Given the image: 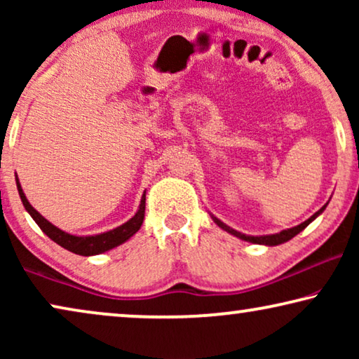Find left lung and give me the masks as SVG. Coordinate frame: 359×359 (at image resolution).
I'll list each match as a JSON object with an SVG mask.
<instances>
[{"label": "left lung", "mask_w": 359, "mask_h": 359, "mask_svg": "<svg viewBox=\"0 0 359 359\" xmlns=\"http://www.w3.org/2000/svg\"><path fill=\"white\" fill-rule=\"evenodd\" d=\"M327 204H328V203H327ZM327 204L323 205L322 209H318L316 214L311 215V217H309V219L306 220V222L299 224V225H296V227H291V229L281 230V232H279V233H271V235H247V233H242V232H238V230H235V229H232V227H229L227 224H224L222 220L215 217V215H212L210 212H209V214H210V217H212L214 222L217 224L220 229L225 230V232L230 233V235H233V237H237V238H240V240H245V242H250V243L266 245V247H276V245H281V243H286V242H289V240H291L292 237H296V235H297L299 232H302V230L306 229L309 224L313 222V220H316V219L318 217V215H320V214L323 212V210H325Z\"/></svg>", "instance_id": "1"}]
</instances>
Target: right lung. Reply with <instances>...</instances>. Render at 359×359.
<instances>
[{"label":"right lung","instance_id":"right-lung-1","mask_svg":"<svg viewBox=\"0 0 359 359\" xmlns=\"http://www.w3.org/2000/svg\"><path fill=\"white\" fill-rule=\"evenodd\" d=\"M16 186H18L19 198H21L24 208H26L29 215L34 219V222L41 227L42 232L46 233L48 238L53 240V242L60 245L62 248H65L72 253L81 255V257L101 255L104 252H109L112 248L119 247L122 243H126L132 235L139 232V229L142 227V222H144V217H145V191H144V194H142V199H140V205L139 209H137L135 215H132L127 222L119 225V227L107 230V232H102V233H96V235H73V233L65 232V230L58 229L57 225H53L52 222H48L41 212H37V210L32 208L31 203H29L26 198V194H24L18 175H16Z\"/></svg>","mask_w":359,"mask_h":359}]
</instances>
